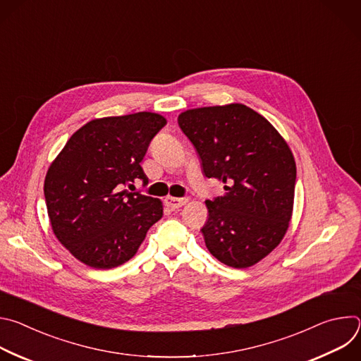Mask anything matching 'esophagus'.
Wrapping results in <instances>:
<instances>
[{
	"label": "esophagus",
	"mask_w": 361,
	"mask_h": 361,
	"mask_svg": "<svg viewBox=\"0 0 361 361\" xmlns=\"http://www.w3.org/2000/svg\"><path fill=\"white\" fill-rule=\"evenodd\" d=\"M188 201V198H176V197H166L164 202L169 209L171 210H177Z\"/></svg>",
	"instance_id": "obj_1"
}]
</instances>
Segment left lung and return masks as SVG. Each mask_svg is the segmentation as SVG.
I'll return each instance as SVG.
<instances>
[{
	"mask_svg": "<svg viewBox=\"0 0 361 361\" xmlns=\"http://www.w3.org/2000/svg\"><path fill=\"white\" fill-rule=\"evenodd\" d=\"M178 126L198 152L204 176L226 184L224 195L205 201V245L226 266H254L280 244L291 220V149L263 116L244 104L187 110Z\"/></svg>",
	"mask_w": 361,
	"mask_h": 361,
	"instance_id": "1",
	"label": "left lung"
}]
</instances>
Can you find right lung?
<instances>
[{"label":"right lung","mask_w":361,"mask_h":361,"mask_svg":"<svg viewBox=\"0 0 361 361\" xmlns=\"http://www.w3.org/2000/svg\"><path fill=\"white\" fill-rule=\"evenodd\" d=\"M166 124L147 111L92 120L49 166L44 195L51 227L81 263L98 270L124 264L163 217L159 198L128 188L148 184L140 163Z\"/></svg>","instance_id":"obj_1"}]
</instances>
